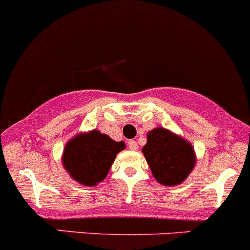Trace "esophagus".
Listing matches in <instances>:
<instances>
[{
  "label": "esophagus",
  "instance_id": "esophagus-1",
  "mask_svg": "<svg viewBox=\"0 0 250 250\" xmlns=\"http://www.w3.org/2000/svg\"><path fill=\"white\" fill-rule=\"evenodd\" d=\"M128 148H129L130 150H136V149L138 148V144H137L136 141H128Z\"/></svg>",
  "mask_w": 250,
  "mask_h": 250
}]
</instances>
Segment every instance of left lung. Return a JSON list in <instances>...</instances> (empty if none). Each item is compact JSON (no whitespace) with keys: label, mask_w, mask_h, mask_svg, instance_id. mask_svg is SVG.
I'll list each match as a JSON object with an SVG mask.
<instances>
[{"label":"left lung","mask_w":250,"mask_h":250,"mask_svg":"<svg viewBox=\"0 0 250 250\" xmlns=\"http://www.w3.org/2000/svg\"><path fill=\"white\" fill-rule=\"evenodd\" d=\"M142 151L155 180L165 186L184 183L196 164L190 142L162 127L146 134V144Z\"/></svg>","instance_id":"8db88e82"}]
</instances>
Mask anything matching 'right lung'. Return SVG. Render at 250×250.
Listing matches in <instances>:
<instances>
[{
    "mask_svg": "<svg viewBox=\"0 0 250 250\" xmlns=\"http://www.w3.org/2000/svg\"><path fill=\"white\" fill-rule=\"evenodd\" d=\"M125 148V142L113 141L97 129L80 133L65 146L62 165L79 184L95 186L104 181L116 155Z\"/></svg>",
    "mask_w": 250,
    "mask_h": 250,
    "instance_id": "right-lung-1",
    "label": "right lung"
}]
</instances>
